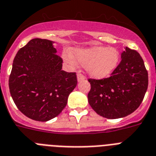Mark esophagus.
<instances>
[{"mask_svg":"<svg viewBox=\"0 0 156 156\" xmlns=\"http://www.w3.org/2000/svg\"><path fill=\"white\" fill-rule=\"evenodd\" d=\"M77 79H78V82H81V81L85 80V77L82 74H78L77 75Z\"/></svg>","mask_w":156,"mask_h":156,"instance_id":"1","label":"esophagus"}]
</instances>
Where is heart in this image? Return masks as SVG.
<instances>
[{"label":"heart","instance_id":"1","mask_svg":"<svg viewBox=\"0 0 156 156\" xmlns=\"http://www.w3.org/2000/svg\"><path fill=\"white\" fill-rule=\"evenodd\" d=\"M72 56L76 62L86 67V73L95 79H104L114 72L120 61V53L116 48L94 46L87 48L72 50ZM64 61L71 66L74 60L71 56L64 54Z\"/></svg>","mask_w":156,"mask_h":156}]
</instances>
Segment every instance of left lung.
I'll list each match as a JSON object with an SVG mask.
<instances>
[{"mask_svg":"<svg viewBox=\"0 0 156 156\" xmlns=\"http://www.w3.org/2000/svg\"><path fill=\"white\" fill-rule=\"evenodd\" d=\"M89 104L98 115L122 118L133 113L142 102L148 86V75L140 55L125 47L121 61L111 77L89 79Z\"/></svg>","mask_w":156,"mask_h":156,"instance_id":"1","label":"left lung"}]
</instances>
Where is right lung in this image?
<instances>
[{"mask_svg":"<svg viewBox=\"0 0 156 156\" xmlns=\"http://www.w3.org/2000/svg\"><path fill=\"white\" fill-rule=\"evenodd\" d=\"M54 44L30 40L16 55L9 76V90L16 107L37 121L58 116L78 82L75 73L62 70V59L56 55Z\"/></svg>","mask_w":156,"mask_h":156,"instance_id":"add662e5","label":"right lung"}]
</instances>
